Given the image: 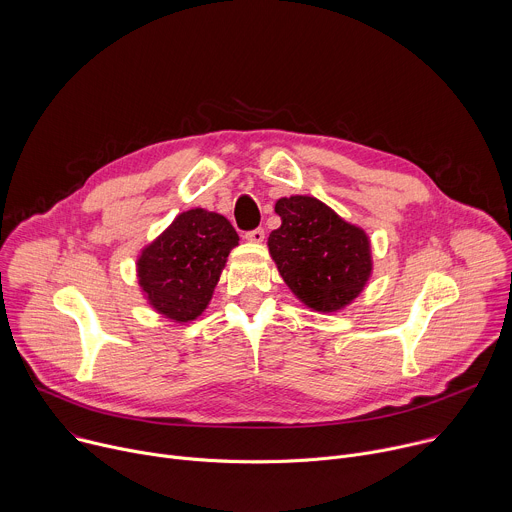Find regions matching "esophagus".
Here are the masks:
<instances>
[{"mask_svg": "<svg viewBox=\"0 0 512 512\" xmlns=\"http://www.w3.org/2000/svg\"><path fill=\"white\" fill-rule=\"evenodd\" d=\"M245 239L249 241V243H263V239H265V231L259 227V229H253V231H247L245 233Z\"/></svg>", "mask_w": 512, "mask_h": 512, "instance_id": "obj_1", "label": "esophagus"}]
</instances>
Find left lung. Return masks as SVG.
<instances>
[{"mask_svg":"<svg viewBox=\"0 0 512 512\" xmlns=\"http://www.w3.org/2000/svg\"><path fill=\"white\" fill-rule=\"evenodd\" d=\"M275 212L267 247L291 294L314 312L350 306L373 273L369 235L314 196L279 198Z\"/></svg>","mask_w":512,"mask_h":512,"instance_id":"obj_1","label":"left lung"}]
</instances>
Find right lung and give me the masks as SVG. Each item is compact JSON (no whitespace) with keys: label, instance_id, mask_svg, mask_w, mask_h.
Here are the masks:
<instances>
[{"label":"right lung","instance_id":"add662e5","mask_svg":"<svg viewBox=\"0 0 512 512\" xmlns=\"http://www.w3.org/2000/svg\"><path fill=\"white\" fill-rule=\"evenodd\" d=\"M239 235L223 214L204 208L180 212L137 255V283L160 316L188 324L210 304Z\"/></svg>","mask_w":512,"mask_h":512}]
</instances>
